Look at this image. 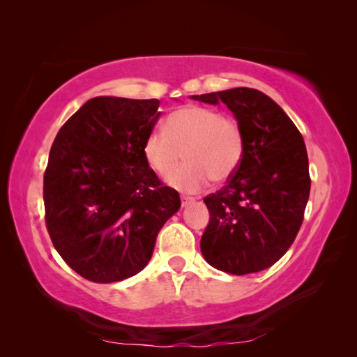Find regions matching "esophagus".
<instances>
[{
  "label": "esophagus",
  "instance_id": "obj_1",
  "mask_svg": "<svg viewBox=\"0 0 357 357\" xmlns=\"http://www.w3.org/2000/svg\"><path fill=\"white\" fill-rule=\"evenodd\" d=\"M195 199L194 197H189V195H181V204H183V206H188L189 204H192Z\"/></svg>",
  "mask_w": 357,
  "mask_h": 357
}]
</instances>
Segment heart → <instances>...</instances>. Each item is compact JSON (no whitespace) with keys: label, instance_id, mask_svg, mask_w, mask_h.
Listing matches in <instances>:
<instances>
[{"label":"heart","instance_id":"b5f03b06","mask_svg":"<svg viewBox=\"0 0 357 357\" xmlns=\"http://www.w3.org/2000/svg\"><path fill=\"white\" fill-rule=\"evenodd\" d=\"M245 137L241 123L220 110L185 105L168 115L165 130H152L144 142V157L153 172L167 176L182 158L188 162L168 176L184 192H199L208 184L225 183L242 162Z\"/></svg>","mask_w":357,"mask_h":357}]
</instances>
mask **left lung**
<instances>
[{"label": "left lung", "instance_id": "1", "mask_svg": "<svg viewBox=\"0 0 357 357\" xmlns=\"http://www.w3.org/2000/svg\"><path fill=\"white\" fill-rule=\"evenodd\" d=\"M192 99L226 104L245 137L236 173L204 199L210 222L200 241L202 255L227 274L268 269L294 243L310 199V163L301 132L258 89L232 88Z\"/></svg>", "mask_w": 357, "mask_h": 357}]
</instances>
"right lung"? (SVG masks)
Masks as SVG:
<instances>
[{"label": "right lung", "mask_w": 357, "mask_h": 357, "mask_svg": "<svg viewBox=\"0 0 357 357\" xmlns=\"http://www.w3.org/2000/svg\"><path fill=\"white\" fill-rule=\"evenodd\" d=\"M158 99L99 96L57 132L43 183L52 245L82 278L110 284L146 268L158 232L179 210L144 157Z\"/></svg>", "instance_id": "obj_1"}]
</instances>
